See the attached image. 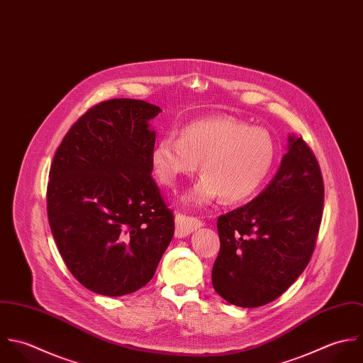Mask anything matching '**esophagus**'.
I'll use <instances>...</instances> for the list:
<instances>
[{
	"mask_svg": "<svg viewBox=\"0 0 363 363\" xmlns=\"http://www.w3.org/2000/svg\"><path fill=\"white\" fill-rule=\"evenodd\" d=\"M202 225V221L198 218L186 216L182 213L175 215V237L182 238L198 230Z\"/></svg>",
	"mask_w": 363,
	"mask_h": 363,
	"instance_id": "34e87169",
	"label": "esophagus"
}]
</instances>
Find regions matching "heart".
<instances>
[{
	"label": "heart",
	"instance_id": "obj_1",
	"mask_svg": "<svg viewBox=\"0 0 363 363\" xmlns=\"http://www.w3.org/2000/svg\"><path fill=\"white\" fill-rule=\"evenodd\" d=\"M275 158L277 145L267 130L233 116L194 121L178 139L161 138L150 155L157 182L167 188L192 177L201 162L203 177L182 196L192 206H206L218 196L225 203L248 201L268 178Z\"/></svg>",
	"mask_w": 363,
	"mask_h": 363
}]
</instances>
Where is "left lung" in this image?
I'll return each mask as SVG.
<instances>
[{
  "instance_id": "obj_1",
  "label": "left lung",
  "mask_w": 363,
  "mask_h": 363,
  "mask_svg": "<svg viewBox=\"0 0 363 363\" xmlns=\"http://www.w3.org/2000/svg\"><path fill=\"white\" fill-rule=\"evenodd\" d=\"M320 165L301 138L271 184L250 203L218 218L220 251L212 269L218 294L238 307L278 298L306 269L323 218Z\"/></svg>"
}]
</instances>
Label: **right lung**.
I'll list each match as a JSON object with an SVG mask.
<instances>
[{
	"instance_id": "add662e5",
	"label": "right lung",
	"mask_w": 363,
	"mask_h": 363,
	"mask_svg": "<svg viewBox=\"0 0 363 363\" xmlns=\"http://www.w3.org/2000/svg\"><path fill=\"white\" fill-rule=\"evenodd\" d=\"M161 109L109 99L88 109L65 136L49 172L48 218L74 278L104 296L147 285L174 235V216L151 177Z\"/></svg>"
}]
</instances>
